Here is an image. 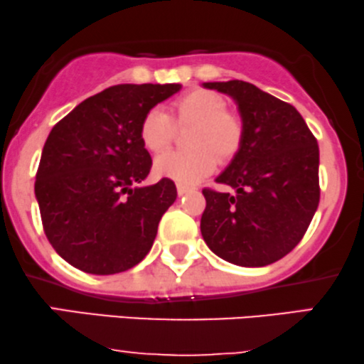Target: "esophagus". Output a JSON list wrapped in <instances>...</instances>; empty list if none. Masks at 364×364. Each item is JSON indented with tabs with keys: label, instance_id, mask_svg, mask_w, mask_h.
I'll list each match as a JSON object with an SVG mask.
<instances>
[{
	"label": "esophagus",
	"instance_id": "esophagus-1",
	"mask_svg": "<svg viewBox=\"0 0 364 364\" xmlns=\"http://www.w3.org/2000/svg\"><path fill=\"white\" fill-rule=\"evenodd\" d=\"M188 191H191V187L186 186V183H177V192H178V196H183V193H187Z\"/></svg>",
	"mask_w": 364,
	"mask_h": 364
}]
</instances>
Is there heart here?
<instances>
[{
  "label": "heart",
  "mask_w": 364,
  "mask_h": 364,
  "mask_svg": "<svg viewBox=\"0 0 364 364\" xmlns=\"http://www.w3.org/2000/svg\"><path fill=\"white\" fill-rule=\"evenodd\" d=\"M177 125H193L188 145L191 150H171L155 159V172L173 181L192 183L209 176L217 159H232L240 149L244 125L237 115L228 112V103L219 93L192 90L172 105ZM176 124L162 108H152L140 124V140L152 152H160L172 144Z\"/></svg>",
  "instance_id": "1"
}]
</instances>
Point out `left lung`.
Masks as SVG:
<instances>
[{
	"instance_id": "8db88e82",
	"label": "left lung",
	"mask_w": 364,
	"mask_h": 364,
	"mask_svg": "<svg viewBox=\"0 0 364 364\" xmlns=\"http://www.w3.org/2000/svg\"><path fill=\"white\" fill-rule=\"evenodd\" d=\"M202 87L232 98L244 125L240 149L215 178L235 192L202 191V237L230 264L267 266L299 244L318 209V141L294 107L256 85L230 80Z\"/></svg>"
}]
</instances>
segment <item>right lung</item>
I'll list each match as a JSON object with an SVG mask.
<instances>
[{"mask_svg":"<svg viewBox=\"0 0 364 364\" xmlns=\"http://www.w3.org/2000/svg\"><path fill=\"white\" fill-rule=\"evenodd\" d=\"M181 88V83L115 85L83 100L50 132L35 196L46 237L73 267L117 274L152 249L177 188L171 178L135 187L152 167L140 124Z\"/></svg>","mask_w":364,"mask_h":364,"instance_id":"right-lung-1","label":"right lung"}]
</instances>
